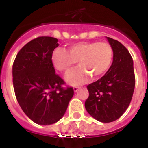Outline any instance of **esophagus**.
<instances>
[{"label": "esophagus", "mask_w": 148, "mask_h": 148, "mask_svg": "<svg viewBox=\"0 0 148 148\" xmlns=\"http://www.w3.org/2000/svg\"><path fill=\"white\" fill-rule=\"evenodd\" d=\"M79 87H76V86H75V87H74V92H77V90H79Z\"/></svg>", "instance_id": "34e87169"}]
</instances>
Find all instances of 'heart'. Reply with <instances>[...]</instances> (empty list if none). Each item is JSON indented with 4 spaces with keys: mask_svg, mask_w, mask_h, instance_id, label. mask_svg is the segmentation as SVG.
<instances>
[{
    "mask_svg": "<svg viewBox=\"0 0 148 148\" xmlns=\"http://www.w3.org/2000/svg\"><path fill=\"white\" fill-rule=\"evenodd\" d=\"M114 50L107 42H79L69 45L67 50L55 49L51 54L53 66L59 71L68 73L76 62L79 66L76 71L66 77L73 85L84 83L89 77L97 79L108 72L113 62Z\"/></svg>",
    "mask_w": 148,
    "mask_h": 148,
    "instance_id": "heart-1",
    "label": "heart"
}]
</instances>
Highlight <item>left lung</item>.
Returning <instances> with one entry per match:
<instances>
[{"label": "left lung", "mask_w": 148, "mask_h": 148, "mask_svg": "<svg viewBox=\"0 0 148 148\" xmlns=\"http://www.w3.org/2000/svg\"><path fill=\"white\" fill-rule=\"evenodd\" d=\"M107 38L114 50L112 64L101 79L87 86L89 96L85 101L89 114L103 123L121 117L131 103L135 86L131 53L121 43Z\"/></svg>", "instance_id": "8db88e82"}]
</instances>
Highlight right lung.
Listing matches in <instances>:
<instances>
[{"mask_svg": "<svg viewBox=\"0 0 148 148\" xmlns=\"http://www.w3.org/2000/svg\"><path fill=\"white\" fill-rule=\"evenodd\" d=\"M58 39L38 37L24 45L13 64V85L17 102L34 123L48 125L58 121L74 95L72 87L55 73L51 54Z\"/></svg>", "mask_w": 148, "mask_h": 148, "instance_id": "right-lung-1", "label": "right lung"}]
</instances>
